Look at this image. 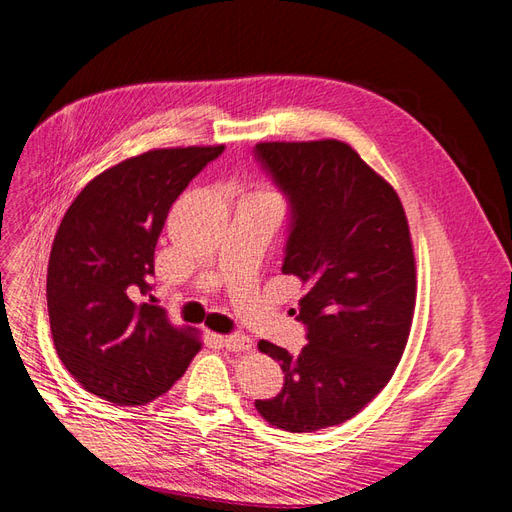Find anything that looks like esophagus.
Returning a JSON list of instances; mask_svg holds the SVG:
<instances>
[{
    "label": "esophagus",
    "mask_w": 512,
    "mask_h": 512,
    "mask_svg": "<svg viewBox=\"0 0 512 512\" xmlns=\"http://www.w3.org/2000/svg\"><path fill=\"white\" fill-rule=\"evenodd\" d=\"M219 340L223 342L225 349L229 351H249L253 346V340L249 336H242V334H236V336H219Z\"/></svg>",
    "instance_id": "34e87169"
}]
</instances>
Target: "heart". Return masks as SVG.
<instances>
[{"mask_svg":"<svg viewBox=\"0 0 512 512\" xmlns=\"http://www.w3.org/2000/svg\"><path fill=\"white\" fill-rule=\"evenodd\" d=\"M251 195H259V197H272V200H278V195L272 189H257Z\"/></svg>","mask_w":512,"mask_h":512,"instance_id":"heart-1","label":"heart"}]
</instances>
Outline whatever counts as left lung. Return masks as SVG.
I'll return each mask as SVG.
<instances>
[{
	"instance_id": "1",
	"label": "left lung",
	"mask_w": 512,
	"mask_h": 512,
	"mask_svg": "<svg viewBox=\"0 0 512 512\" xmlns=\"http://www.w3.org/2000/svg\"><path fill=\"white\" fill-rule=\"evenodd\" d=\"M255 155L289 197L283 274L306 289L295 319L308 340L300 355L259 340L285 385L255 408L278 430L319 432L353 419L398 368L415 315V249L398 193L346 142H259Z\"/></svg>"
}]
</instances>
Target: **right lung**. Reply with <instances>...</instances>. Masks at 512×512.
<instances>
[{"mask_svg":"<svg viewBox=\"0 0 512 512\" xmlns=\"http://www.w3.org/2000/svg\"><path fill=\"white\" fill-rule=\"evenodd\" d=\"M217 146L153 148L97 174L57 229L46 304L59 359L89 393L140 406L166 393L202 349L193 327H176L148 280L176 197ZM148 294L151 301L141 298Z\"/></svg>","mask_w":512,"mask_h":512,"instance_id":"obj_1","label":"right lung"}]
</instances>
